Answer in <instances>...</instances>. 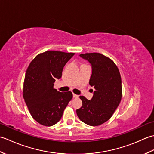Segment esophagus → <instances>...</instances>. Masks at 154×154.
<instances>
[{"instance_id": "34e87169", "label": "esophagus", "mask_w": 154, "mask_h": 154, "mask_svg": "<svg viewBox=\"0 0 154 154\" xmlns=\"http://www.w3.org/2000/svg\"><path fill=\"white\" fill-rule=\"evenodd\" d=\"M73 98H78L79 97V96L77 95V94H73Z\"/></svg>"}]
</instances>
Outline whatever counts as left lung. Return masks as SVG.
Returning a JSON list of instances; mask_svg holds the SVG:
<instances>
[{"mask_svg": "<svg viewBox=\"0 0 154 154\" xmlns=\"http://www.w3.org/2000/svg\"><path fill=\"white\" fill-rule=\"evenodd\" d=\"M92 67L89 84L95 91L91 100L80 96L83 105L76 110L79 119L89 126H99L109 120L122 99V81L114 62L99 53L81 54Z\"/></svg>", "mask_w": 154, "mask_h": 154, "instance_id": "left-lung-1", "label": "left lung"}]
</instances>
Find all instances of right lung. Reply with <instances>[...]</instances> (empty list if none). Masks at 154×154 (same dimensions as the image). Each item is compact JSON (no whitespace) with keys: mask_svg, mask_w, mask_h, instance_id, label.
Segmentation results:
<instances>
[{"mask_svg":"<svg viewBox=\"0 0 154 154\" xmlns=\"http://www.w3.org/2000/svg\"><path fill=\"white\" fill-rule=\"evenodd\" d=\"M74 53L47 51L38 54L26 72L23 97L33 119L42 125L51 126L60 120L73 98L71 91L59 92L54 89L60 79L63 67Z\"/></svg>","mask_w":154,"mask_h":154,"instance_id":"right-lung-1","label":"right lung"}]
</instances>
